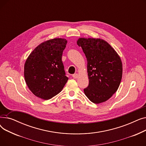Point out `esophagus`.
Wrapping results in <instances>:
<instances>
[{
    "instance_id": "34e87169",
    "label": "esophagus",
    "mask_w": 146,
    "mask_h": 146,
    "mask_svg": "<svg viewBox=\"0 0 146 146\" xmlns=\"http://www.w3.org/2000/svg\"><path fill=\"white\" fill-rule=\"evenodd\" d=\"M78 76H79V75H78V74H77V73L73 74L72 75V77H73L74 79H77V78H78Z\"/></svg>"
}]
</instances>
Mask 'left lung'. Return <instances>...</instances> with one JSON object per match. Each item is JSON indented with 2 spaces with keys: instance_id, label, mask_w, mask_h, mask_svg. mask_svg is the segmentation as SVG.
Returning a JSON list of instances; mask_svg holds the SVG:
<instances>
[{
  "instance_id": "1",
  "label": "left lung",
  "mask_w": 146,
  "mask_h": 146,
  "mask_svg": "<svg viewBox=\"0 0 146 146\" xmlns=\"http://www.w3.org/2000/svg\"><path fill=\"white\" fill-rule=\"evenodd\" d=\"M86 56L89 80L84 92L95 104L106 101L116 92L122 75V64L117 52L100 38H80L77 41Z\"/></svg>"
}]
</instances>
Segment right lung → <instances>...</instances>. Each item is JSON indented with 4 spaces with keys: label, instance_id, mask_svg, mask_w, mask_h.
Masks as SVG:
<instances>
[{
    "label": "right lung",
    "instance_id": "add662e5",
    "mask_svg": "<svg viewBox=\"0 0 146 146\" xmlns=\"http://www.w3.org/2000/svg\"><path fill=\"white\" fill-rule=\"evenodd\" d=\"M64 38H54L40 44L24 65L27 85L36 96L48 100L63 89L68 78L61 60L67 44Z\"/></svg>",
    "mask_w": 146,
    "mask_h": 146
}]
</instances>
